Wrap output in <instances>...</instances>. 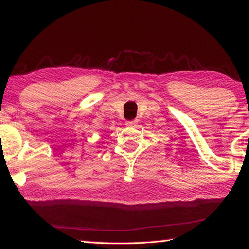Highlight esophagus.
Segmentation results:
<instances>
[{"instance_id": "1", "label": "esophagus", "mask_w": 249, "mask_h": 249, "mask_svg": "<svg viewBox=\"0 0 249 249\" xmlns=\"http://www.w3.org/2000/svg\"><path fill=\"white\" fill-rule=\"evenodd\" d=\"M136 123H137L136 121H127L125 124H126V126H129V127H132V126L136 125Z\"/></svg>"}]
</instances>
